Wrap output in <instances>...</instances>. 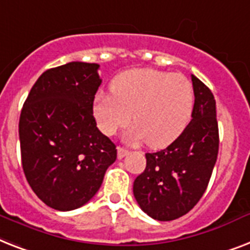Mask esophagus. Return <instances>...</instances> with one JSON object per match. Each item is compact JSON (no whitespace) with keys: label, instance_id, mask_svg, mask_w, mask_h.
<instances>
[{"label":"esophagus","instance_id":"34e87169","mask_svg":"<svg viewBox=\"0 0 250 250\" xmlns=\"http://www.w3.org/2000/svg\"><path fill=\"white\" fill-rule=\"evenodd\" d=\"M129 155V151L124 147H117V159H124V157Z\"/></svg>","mask_w":250,"mask_h":250}]
</instances>
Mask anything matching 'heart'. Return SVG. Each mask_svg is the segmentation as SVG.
Segmentation results:
<instances>
[{"mask_svg":"<svg viewBox=\"0 0 250 250\" xmlns=\"http://www.w3.org/2000/svg\"><path fill=\"white\" fill-rule=\"evenodd\" d=\"M112 93L94 97L93 115L105 135H113L131 119L125 139L145 142L152 148L167 147L191 121L195 91L185 76L152 68L121 72L111 83Z\"/></svg>","mask_w":250,"mask_h":250,"instance_id":"1","label":"heart"}]
</instances>
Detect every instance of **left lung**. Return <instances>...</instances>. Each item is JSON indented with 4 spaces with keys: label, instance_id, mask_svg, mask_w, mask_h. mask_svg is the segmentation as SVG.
<instances>
[{
    "label": "left lung",
    "instance_id": "left-lung-1",
    "mask_svg": "<svg viewBox=\"0 0 250 250\" xmlns=\"http://www.w3.org/2000/svg\"><path fill=\"white\" fill-rule=\"evenodd\" d=\"M191 80L195 91L192 120L167 148L146 153L145 171L133 185L142 210L157 221L179 218L199 203L218 156L214 97L196 76Z\"/></svg>",
    "mask_w": 250,
    "mask_h": 250
}]
</instances>
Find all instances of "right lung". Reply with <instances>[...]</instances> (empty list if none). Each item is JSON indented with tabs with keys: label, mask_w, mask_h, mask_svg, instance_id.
I'll return each mask as SVG.
<instances>
[{
	"label": "right lung",
	"mask_w": 250,
	"mask_h": 250,
	"mask_svg": "<svg viewBox=\"0 0 250 250\" xmlns=\"http://www.w3.org/2000/svg\"><path fill=\"white\" fill-rule=\"evenodd\" d=\"M99 64L71 62L40 76L19 120L21 165L33 192L47 207H83L101 188L117 157L97 127L93 102Z\"/></svg>",
	"instance_id": "obj_1"
}]
</instances>
